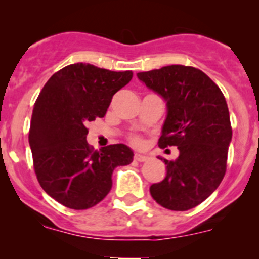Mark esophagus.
Listing matches in <instances>:
<instances>
[{
  "instance_id": "obj_1",
  "label": "esophagus",
  "mask_w": 259,
  "mask_h": 259,
  "mask_svg": "<svg viewBox=\"0 0 259 259\" xmlns=\"http://www.w3.org/2000/svg\"><path fill=\"white\" fill-rule=\"evenodd\" d=\"M134 160H137V161H146V160H148V156L143 155V154L137 153L134 155Z\"/></svg>"
}]
</instances>
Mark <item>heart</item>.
I'll use <instances>...</instances> for the list:
<instances>
[{
  "mask_svg": "<svg viewBox=\"0 0 259 259\" xmlns=\"http://www.w3.org/2000/svg\"><path fill=\"white\" fill-rule=\"evenodd\" d=\"M134 143H135V144L139 145V144H142V140L138 139V138H134Z\"/></svg>",
  "mask_w": 259,
  "mask_h": 259,
  "instance_id": "obj_1",
  "label": "heart"
}]
</instances>
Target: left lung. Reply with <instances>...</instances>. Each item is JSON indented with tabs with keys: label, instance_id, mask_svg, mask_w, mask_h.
<instances>
[{
	"label": "left lung",
	"instance_id": "1",
	"mask_svg": "<svg viewBox=\"0 0 259 259\" xmlns=\"http://www.w3.org/2000/svg\"><path fill=\"white\" fill-rule=\"evenodd\" d=\"M137 76L166 103L159 146L179 150L177 160L161 158L166 176L150 185L151 197L166 209H192L209 197L226 174L232 142L226 98L210 77L192 66L170 65Z\"/></svg>",
	"mask_w": 259,
	"mask_h": 259
}]
</instances>
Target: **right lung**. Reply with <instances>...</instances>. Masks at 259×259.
Masks as SVG:
<instances>
[{"label": "right lung", "instance_id": "add662e5", "mask_svg": "<svg viewBox=\"0 0 259 259\" xmlns=\"http://www.w3.org/2000/svg\"><path fill=\"white\" fill-rule=\"evenodd\" d=\"M132 77V71L79 62L52 75L41 90L28 143L38 183L60 204L76 210L94 207L110 192L114 169L133 161L127 145L98 151L86 142L89 122L105 116L114 94Z\"/></svg>", "mask_w": 259, "mask_h": 259}]
</instances>
